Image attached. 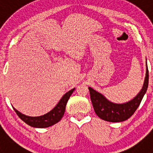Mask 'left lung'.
Instances as JSON below:
<instances>
[{"label": "left lung", "mask_w": 153, "mask_h": 153, "mask_svg": "<svg viewBox=\"0 0 153 153\" xmlns=\"http://www.w3.org/2000/svg\"><path fill=\"white\" fill-rule=\"evenodd\" d=\"M149 70L146 64V74L143 89L140 93L129 102L123 104L113 103L107 100L102 94L89 87L93 109L96 114L100 119L108 122L119 123L128 120L132 117L140 106L148 88Z\"/></svg>", "instance_id": "8db88e82"}]
</instances>
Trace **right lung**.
Here are the masks:
<instances>
[{
	"instance_id": "add662e5",
	"label": "right lung",
	"mask_w": 153,
	"mask_h": 153,
	"mask_svg": "<svg viewBox=\"0 0 153 153\" xmlns=\"http://www.w3.org/2000/svg\"><path fill=\"white\" fill-rule=\"evenodd\" d=\"M74 90H75V88L67 92L62 97L60 102L57 103V105L51 111H50L47 114L40 116V117H28V116H25L24 114H22L21 113L17 111V109H14V108H13V109H14V111L17 114V116L24 123H26L27 125L30 126L36 127V128H46V127H49L51 126L56 124V123H58L61 120L63 114H64L67 101H68L69 98H70V97L71 96V94H72Z\"/></svg>"
}]
</instances>
